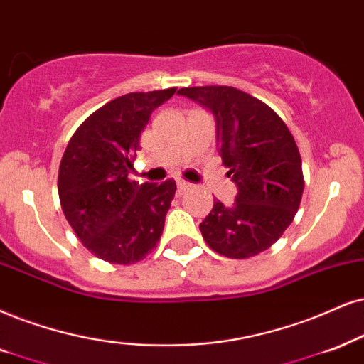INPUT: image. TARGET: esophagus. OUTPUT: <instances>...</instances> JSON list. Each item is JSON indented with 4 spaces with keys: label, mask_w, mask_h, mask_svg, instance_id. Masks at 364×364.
I'll return each mask as SVG.
<instances>
[{
    "label": "esophagus",
    "mask_w": 364,
    "mask_h": 364,
    "mask_svg": "<svg viewBox=\"0 0 364 364\" xmlns=\"http://www.w3.org/2000/svg\"><path fill=\"white\" fill-rule=\"evenodd\" d=\"M176 185H178V190L179 191H188V190H191L193 186V183H190V181H185V179H176Z\"/></svg>",
    "instance_id": "34e87169"
}]
</instances>
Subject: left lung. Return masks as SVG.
Masks as SVG:
<instances>
[{
  "label": "left lung",
  "mask_w": 364,
  "mask_h": 364,
  "mask_svg": "<svg viewBox=\"0 0 364 364\" xmlns=\"http://www.w3.org/2000/svg\"><path fill=\"white\" fill-rule=\"evenodd\" d=\"M178 94L211 110L220 156L238 188L233 205L215 201L201 235L228 259L260 254L292 223L304 191L291 131L269 105L235 87H185Z\"/></svg>",
  "instance_id": "left-lung-1"
}]
</instances>
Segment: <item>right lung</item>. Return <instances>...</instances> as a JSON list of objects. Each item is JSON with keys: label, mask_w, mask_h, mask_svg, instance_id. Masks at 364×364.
<instances>
[{"label": "right lung", "mask_w": 364, "mask_h": 364, "mask_svg": "<svg viewBox=\"0 0 364 364\" xmlns=\"http://www.w3.org/2000/svg\"><path fill=\"white\" fill-rule=\"evenodd\" d=\"M174 92H131L110 100L80 124L60 161L63 215L82 245L109 264L142 260L163 233L174 179L139 185L127 174L151 114Z\"/></svg>", "instance_id": "1"}]
</instances>
